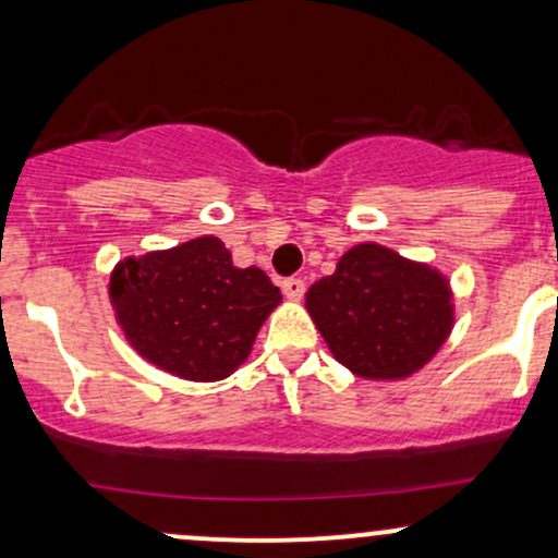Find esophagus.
<instances>
[{
  "label": "esophagus",
  "instance_id": "obj_1",
  "mask_svg": "<svg viewBox=\"0 0 558 558\" xmlns=\"http://www.w3.org/2000/svg\"><path fill=\"white\" fill-rule=\"evenodd\" d=\"M281 292H284V298L290 300H300L305 295V281L298 279V277H290L281 281Z\"/></svg>",
  "mask_w": 558,
  "mask_h": 558
}]
</instances>
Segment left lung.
I'll return each mask as SVG.
<instances>
[{"mask_svg": "<svg viewBox=\"0 0 558 558\" xmlns=\"http://www.w3.org/2000/svg\"><path fill=\"white\" fill-rule=\"evenodd\" d=\"M305 308L335 359L363 379H403L448 340L453 295L440 271L363 242L318 279Z\"/></svg>", "mask_w": 558, "mask_h": 558, "instance_id": "obj_1", "label": "left lung"}]
</instances>
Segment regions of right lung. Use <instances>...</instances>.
Listing matches in <instances>:
<instances>
[{"label":"right lung","mask_w":558,"mask_h":558,"mask_svg":"<svg viewBox=\"0 0 558 558\" xmlns=\"http://www.w3.org/2000/svg\"><path fill=\"white\" fill-rule=\"evenodd\" d=\"M110 300L142 359L181 379L216 381L247 359L281 292L260 268H236L218 236H199L118 263Z\"/></svg>","instance_id":"1"}]
</instances>
